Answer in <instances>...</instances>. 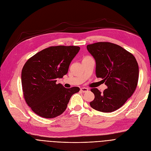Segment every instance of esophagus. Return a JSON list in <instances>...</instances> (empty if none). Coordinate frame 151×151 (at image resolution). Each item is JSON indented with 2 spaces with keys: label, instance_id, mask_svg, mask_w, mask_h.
I'll use <instances>...</instances> for the list:
<instances>
[{
  "label": "esophagus",
  "instance_id": "1",
  "mask_svg": "<svg viewBox=\"0 0 151 151\" xmlns=\"http://www.w3.org/2000/svg\"><path fill=\"white\" fill-rule=\"evenodd\" d=\"M80 91L82 92H88V89L86 88H81L80 89Z\"/></svg>",
  "mask_w": 151,
  "mask_h": 151
}]
</instances>
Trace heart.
<instances>
[{"label": "heart", "instance_id": "obj_1", "mask_svg": "<svg viewBox=\"0 0 151 151\" xmlns=\"http://www.w3.org/2000/svg\"><path fill=\"white\" fill-rule=\"evenodd\" d=\"M89 58V56H88V55H87V56L84 57V58H83V59H86V58Z\"/></svg>", "mask_w": 151, "mask_h": 151}]
</instances>
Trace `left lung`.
<instances>
[{"instance_id": "left-lung-1", "label": "left lung", "mask_w": 151, "mask_h": 151, "mask_svg": "<svg viewBox=\"0 0 151 151\" xmlns=\"http://www.w3.org/2000/svg\"><path fill=\"white\" fill-rule=\"evenodd\" d=\"M87 49L96 62V76L108 88L103 92L91 89L95 96L91 106L104 113L121 108L135 91L139 68L134 55L116 44L100 42L88 45Z\"/></svg>"}]
</instances>
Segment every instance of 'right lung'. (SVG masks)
Returning <instances> with one entry per match:
<instances>
[{"mask_svg": "<svg viewBox=\"0 0 151 151\" xmlns=\"http://www.w3.org/2000/svg\"><path fill=\"white\" fill-rule=\"evenodd\" d=\"M76 46H52L29 58L21 73L23 96L33 111L44 118L62 114L78 87L67 89L57 84V79L65 75L71 60L80 51Z\"/></svg>", "mask_w": 151, "mask_h": 151, "instance_id": "obj_1", "label": "right lung"}]
</instances>
